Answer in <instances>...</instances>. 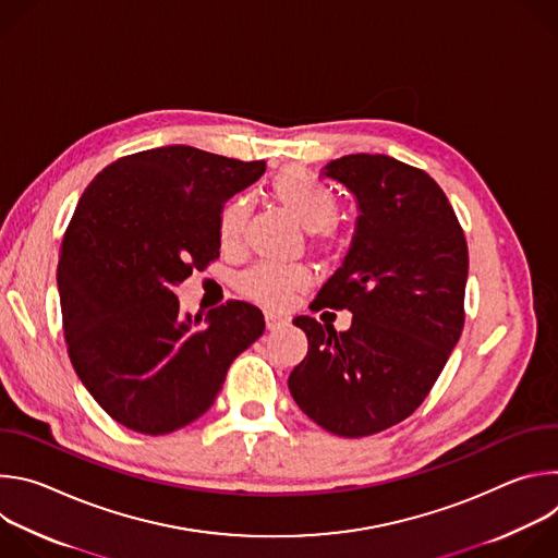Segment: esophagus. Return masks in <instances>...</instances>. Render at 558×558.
<instances>
[{"label":"esophagus","instance_id":"34e87169","mask_svg":"<svg viewBox=\"0 0 558 558\" xmlns=\"http://www.w3.org/2000/svg\"><path fill=\"white\" fill-rule=\"evenodd\" d=\"M265 323H267V329H269V331L282 329V327H287V325H289L287 317L276 315V313H271V311H267V313H265Z\"/></svg>","mask_w":558,"mask_h":558}]
</instances>
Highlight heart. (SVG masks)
<instances>
[{"instance_id":"obj_1","label":"heart","mask_w":558,"mask_h":558,"mask_svg":"<svg viewBox=\"0 0 558 558\" xmlns=\"http://www.w3.org/2000/svg\"><path fill=\"white\" fill-rule=\"evenodd\" d=\"M274 198L306 229L313 231L317 243L331 247L336 243L338 196L320 179L302 172L284 170L271 181ZM250 203L245 196L231 198L218 216V238L222 247H231L241 241ZM311 271L300 265H258L241 278V291L258 304L269 308H282L291 302L293 293L308 289Z\"/></svg>"}]
</instances>
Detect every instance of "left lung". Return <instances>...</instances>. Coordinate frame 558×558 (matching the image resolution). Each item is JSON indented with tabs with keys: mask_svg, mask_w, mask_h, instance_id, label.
Returning <instances> with one entry per match:
<instances>
[{
	"mask_svg": "<svg viewBox=\"0 0 558 558\" xmlns=\"http://www.w3.org/2000/svg\"><path fill=\"white\" fill-rule=\"evenodd\" d=\"M325 177L357 201L342 267L311 308H349V331L293 320L306 357L291 371L300 411L340 437H368L404 422L426 400L463 329L468 245L441 187L384 154H349Z\"/></svg>",
	"mask_w": 558,
	"mask_h": 558,
	"instance_id": "8db88e82",
	"label": "left lung"
}]
</instances>
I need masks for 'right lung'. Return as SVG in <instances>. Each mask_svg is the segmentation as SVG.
<instances>
[{
	"label": "right lung",
	"mask_w": 558,
	"mask_h": 558,
	"mask_svg": "<svg viewBox=\"0 0 558 558\" xmlns=\"http://www.w3.org/2000/svg\"><path fill=\"white\" fill-rule=\"evenodd\" d=\"M263 172L265 161L168 145L119 158L78 198L57 267L63 336L78 379L121 426L168 435L192 424L263 336L254 304L192 317L174 295L220 256L225 201Z\"/></svg>",
	"instance_id": "add662e5"
}]
</instances>
